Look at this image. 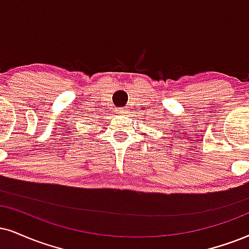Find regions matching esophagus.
Wrapping results in <instances>:
<instances>
[{
	"mask_svg": "<svg viewBox=\"0 0 249 249\" xmlns=\"http://www.w3.org/2000/svg\"><path fill=\"white\" fill-rule=\"evenodd\" d=\"M116 113H118V114H127L128 109L125 108V107H120V108L116 109Z\"/></svg>",
	"mask_w": 249,
	"mask_h": 249,
	"instance_id": "esophagus-1",
	"label": "esophagus"
}]
</instances>
